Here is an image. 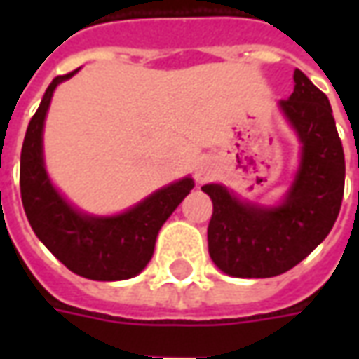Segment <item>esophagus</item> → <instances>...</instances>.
Instances as JSON below:
<instances>
[{"label":"esophagus","mask_w":359,"mask_h":359,"mask_svg":"<svg viewBox=\"0 0 359 359\" xmlns=\"http://www.w3.org/2000/svg\"><path fill=\"white\" fill-rule=\"evenodd\" d=\"M211 167L210 165H203V167H200V171L196 172V179H198V182H203L205 179H210L211 177Z\"/></svg>","instance_id":"obj_1"}]
</instances>
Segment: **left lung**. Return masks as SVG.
<instances>
[{
	"mask_svg": "<svg viewBox=\"0 0 359 359\" xmlns=\"http://www.w3.org/2000/svg\"><path fill=\"white\" fill-rule=\"evenodd\" d=\"M280 107L302 140V163L283 205L264 210L238 202L226 188L205 184L213 202L208 248L231 277L265 278L286 273L325 241L344 196V149L327 95L300 69Z\"/></svg>",
	"mask_w": 359,
	"mask_h": 359,
	"instance_id": "1",
	"label": "left lung"
}]
</instances>
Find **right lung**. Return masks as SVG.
<instances>
[{
  "label": "right lung",
  "instance_id": "obj_1",
  "mask_svg": "<svg viewBox=\"0 0 359 359\" xmlns=\"http://www.w3.org/2000/svg\"><path fill=\"white\" fill-rule=\"evenodd\" d=\"M74 73L51 81L28 123L20 151V198L36 236L67 269L92 280H123L148 265L159 229L194 188V180L182 179L161 188L115 217H88L73 210L46 175L42 128L53 90Z\"/></svg>",
  "mask_w": 359,
  "mask_h": 359
}]
</instances>
